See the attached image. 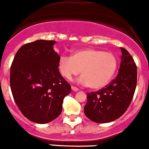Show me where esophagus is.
Here are the masks:
<instances>
[{"label": "esophagus", "instance_id": "1", "mask_svg": "<svg viewBox=\"0 0 149 149\" xmlns=\"http://www.w3.org/2000/svg\"><path fill=\"white\" fill-rule=\"evenodd\" d=\"M71 89H72V90H73V91H74V92L79 91V89H78L77 87H73V86H72Z\"/></svg>", "mask_w": 149, "mask_h": 149}]
</instances>
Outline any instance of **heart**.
Listing matches in <instances>:
<instances>
[{
  "instance_id": "heart-1",
  "label": "heart",
  "mask_w": 149,
  "mask_h": 149,
  "mask_svg": "<svg viewBox=\"0 0 149 149\" xmlns=\"http://www.w3.org/2000/svg\"><path fill=\"white\" fill-rule=\"evenodd\" d=\"M118 62L115 56L95 48H82L74 51L71 57L62 56L58 63L61 75L70 80L81 73L79 82L97 90L105 87L115 75Z\"/></svg>"
}]
</instances>
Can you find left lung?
<instances>
[{"instance_id": "obj_1", "label": "left lung", "mask_w": 149, "mask_h": 149, "mask_svg": "<svg viewBox=\"0 0 149 149\" xmlns=\"http://www.w3.org/2000/svg\"><path fill=\"white\" fill-rule=\"evenodd\" d=\"M120 68L115 79L101 90L87 93L84 112L89 119L95 123H109L120 118L134 96L137 66L126 49L120 48Z\"/></svg>"}]
</instances>
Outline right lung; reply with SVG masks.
<instances>
[{
	"label": "right lung",
	"instance_id": "obj_1",
	"mask_svg": "<svg viewBox=\"0 0 149 149\" xmlns=\"http://www.w3.org/2000/svg\"><path fill=\"white\" fill-rule=\"evenodd\" d=\"M54 40H39L18 50L11 66L10 87L20 112L40 124L56 118L71 87L60 74Z\"/></svg>",
	"mask_w": 149,
	"mask_h": 149
}]
</instances>
